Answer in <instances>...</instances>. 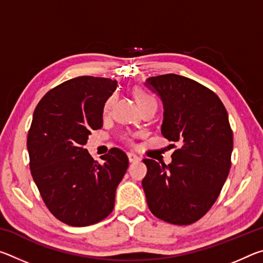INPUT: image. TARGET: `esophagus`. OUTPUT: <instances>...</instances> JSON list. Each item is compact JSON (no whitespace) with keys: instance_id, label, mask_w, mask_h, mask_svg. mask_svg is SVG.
Wrapping results in <instances>:
<instances>
[{"instance_id":"1","label":"esophagus","mask_w":263,"mask_h":263,"mask_svg":"<svg viewBox=\"0 0 263 263\" xmlns=\"http://www.w3.org/2000/svg\"><path fill=\"white\" fill-rule=\"evenodd\" d=\"M127 158H128V161H130V162H137V161H139V160H140V158L138 157V155L133 154V153H128Z\"/></svg>"}]
</instances>
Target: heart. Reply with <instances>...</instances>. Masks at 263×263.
I'll return each instance as SVG.
<instances>
[{
	"label": "heart",
	"instance_id": "b5f03b06",
	"mask_svg": "<svg viewBox=\"0 0 263 263\" xmlns=\"http://www.w3.org/2000/svg\"><path fill=\"white\" fill-rule=\"evenodd\" d=\"M135 97H136V100H137V103L139 104L140 108H141V106L146 105V104H148V103H152V102H153V103H155L154 97L152 95H149L148 92L141 90V89H137V90L135 91ZM112 102H114V96L109 97V99L105 101L104 106H103L104 112H108L109 109H110V106H111V103H112Z\"/></svg>",
	"mask_w": 263,
	"mask_h": 263
}]
</instances>
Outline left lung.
Returning <instances> with one entry per match:
<instances>
[{"label": "left lung", "mask_w": 263, "mask_h": 263, "mask_svg": "<svg viewBox=\"0 0 263 263\" xmlns=\"http://www.w3.org/2000/svg\"><path fill=\"white\" fill-rule=\"evenodd\" d=\"M145 86L162 101V136L180 145L169 164L142 160L147 205L159 219L193 224L210 210L228 179L233 149L228 111L212 90L181 75L148 78Z\"/></svg>", "instance_id": "1"}]
</instances>
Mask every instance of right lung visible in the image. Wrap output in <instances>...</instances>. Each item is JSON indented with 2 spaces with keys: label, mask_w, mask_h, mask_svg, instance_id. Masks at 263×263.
I'll return each instance as SVG.
<instances>
[{
  "label": "right lung",
  "mask_w": 263,
  "mask_h": 263,
  "mask_svg": "<svg viewBox=\"0 0 263 263\" xmlns=\"http://www.w3.org/2000/svg\"><path fill=\"white\" fill-rule=\"evenodd\" d=\"M116 88V80L75 78L51 89L33 112L26 142L31 175L48 210L67 225L108 217L128 167L119 148L103 155V164L84 148L91 131L103 126V106Z\"/></svg>",
  "instance_id": "obj_1"
}]
</instances>
